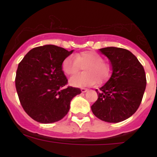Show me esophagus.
Instances as JSON below:
<instances>
[{"instance_id": "34e87169", "label": "esophagus", "mask_w": 157, "mask_h": 157, "mask_svg": "<svg viewBox=\"0 0 157 157\" xmlns=\"http://www.w3.org/2000/svg\"><path fill=\"white\" fill-rule=\"evenodd\" d=\"M87 91H88L87 89H84V88L81 89V91H82V93H86Z\"/></svg>"}]
</instances>
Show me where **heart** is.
<instances>
[{
  "instance_id": "1",
  "label": "heart",
  "mask_w": 157,
  "mask_h": 157,
  "mask_svg": "<svg viewBox=\"0 0 157 157\" xmlns=\"http://www.w3.org/2000/svg\"><path fill=\"white\" fill-rule=\"evenodd\" d=\"M83 68V74L71 77L69 84L73 87H84L101 84L108 80L111 74L109 64L103 62V58L94 52H84L77 54L75 57L68 56L62 63V70L67 76H73Z\"/></svg>"
}]
</instances>
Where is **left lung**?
<instances>
[{
    "label": "left lung",
    "mask_w": 157,
    "mask_h": 157,
    "mask_svg": "<svg viewBox=\"0 0 157 157\" xmlns=\"http://www.w3.org/2000/svg\"><path fill=\"white\" fill-rule=\"evenodd\" d=\"M99 51L109 58L112 73L100 91L96 89L98 99L91 111L102 121L117 123L138 109L146 87V76L143 66L128 50L106 47Z\"/></svg>",
    "instance_id": "8db88e82"
}]
</instances>
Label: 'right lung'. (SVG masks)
I'll use <instances>...</instances> for the list:
<instances>
[{"label": "right lung", "mask_w": 157, "mask_h": 157, "mask_svg": "<svg viewBox=\"0 0 157 157\" xmlns=\"http://www.w3.org/2000/svg\"><path fill=\"white\" fill-rule=\"evenodd\" d=\"M55 45L32 48L18 64L15 86L23 109L40 123H52L67 114L71 100L81 91L68 86L62 63L72 54Z\"/></svg>", "instance_id": "obj_1"}]
</instances>
